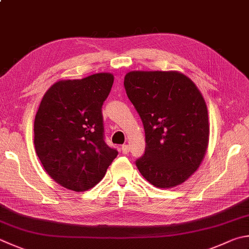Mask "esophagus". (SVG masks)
<instances>
[{
	"label": "esophagus",
	"instance_id": "34e87169",
	"mask_svg": "<svg viewBox=\"0 0 249 249\" xmlns=\"http://www.w3.org/2000/svg\"><path fill=\"white\" fill-rule=\"evenodd\" d=\"M121 151H123V153H124V154H128V153H129V151H130L129 145H126V144L123 145V146H121Z\"/></svg>",
	"mask_w": 249,
	"mask_h": 249
}]
</instances>
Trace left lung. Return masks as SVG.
Wrapping results in <instances>:
<instances>
[{
    "mask_svg": "<svg viewBox=\"0 0 249 249\" xmlns=\"http://www.w3.org/2000/svg\"><path fill=\"white\" fill-rule=\"evenodd\" d=\"M124 84L144 125L145 153L135 161L141 175L159 189L185 182L209 142L208 110L197 87L178 71H130Z\"/></svg>",
    "mask_w": 249,
    "mask_h": 249,
    "instance_id": "obj_1",
    "label": "left lung"
}]
</instances>
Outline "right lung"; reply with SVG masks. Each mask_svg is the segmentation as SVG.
I'll use <instances>...</instances> for the list:
<instances>
[{"label":"right lung","instance_id":"right-lung-1","mask_svg":"<svg viewBox=\"0 0 249 249\" xmlns=\"http://www.w3.org/2000/svg\"><path fill=\"white\" fill-rule=\"evenodd\" d=\"M114 83L108 72L54 83L35 119V147L48 175L74 192L91 189L118 152L104 140L102 106Z\"/></svg>","mask_w":249,"mask_h":249}]
</instances>
